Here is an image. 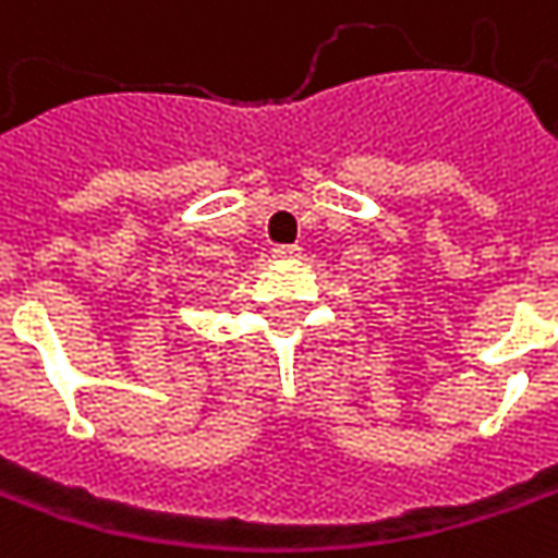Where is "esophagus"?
<instances>
[{
  "label": "esophagus",
  "instance_id": "esophagus-1",
  "mask_svg": "<svg viewBox=\"0 0 558 558\" xmlns=\"http://www.w3.org/2000/svg\"><path fill=\"white\" fill-rule=\"evenodd\" d=\"M275 256L287 259V256H299V246H275Z\"/></svg>",
  "mask_w": 558,
  "mask_h": 558
}]
</instances>
